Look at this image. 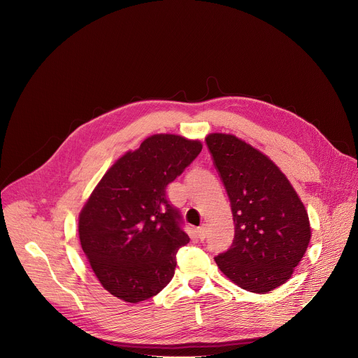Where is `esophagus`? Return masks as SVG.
I'll return each instance as SVG.
<instances>
[{
    "mask_svg": "<svg viewBox=\"0 0 358 358\" xmlns=\"http://www.w3.org/2000/svg\"><path fill=\"white\" fill-rule=\"evenodd\" d=\"M196 233H198V237L199 240H203L206 237V233H208V229H206V224H202L201 227L196 229Z\"/></svg>",
    "mask_w": 358,
    "mask_h": 358,
    "instance_id": "esophagus-1",
    "label": "esophagus"
}]
</instances>
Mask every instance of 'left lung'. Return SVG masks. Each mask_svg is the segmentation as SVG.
I'll return each mask as SVG.
<instances>
[{"label":"left lung","instance_id":"8db88e82","mask_svg":"<svg viewBox=\"0 0 358 358\" xmlns=\"http://www.w3.org/2000/svg\"><path fill=\"white\" fill-rule=\"evenodd\" d=\"M208 149L227 191L236 234L215 257L238 287L269 293L287 282L311 240L308 213L280 169L234 135L210 134Z\"/></svg>","mask_w":358,"mask_h":358}]
</instances>
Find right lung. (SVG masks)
<instances>
[{"instance_id": "1", "label": "right lung", "mask_w": 358, "mask_h": 358, "mask_svg": "<svg viewBox=\"0 0 358 358\" xmlns=\"http://www.w3.org/2000/svg\"><path fill=\"white\" fill-rule=\"evenodd\" d=\"M201 150L199 141L152 135L120 157L92 192L79 215V240L110 294L135 304L173 279L176 254L189 237L166 188Z\"/></svg>"}]
</instances>
